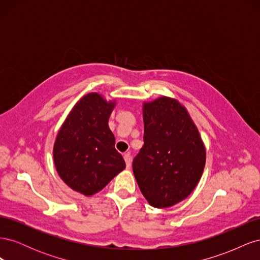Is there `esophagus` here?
<instances>
[{
	"label": "esophagus",
	"instance_id": "esophagus-1",
	"mask_svg": "<svg viewBox=\"0 0 260 260\" xmlns=\"http://www.w3.org/2000/svg\"><path fill=\"white\" fill-rule=\"evenodd\" d=\"M123 158H124V161H125V166H127V169H130L131 168V157H130V154L127 153L123 155Z\"/></svg>",
	"mask_w": 260,
	"mask_h": 260
}]
</instances>
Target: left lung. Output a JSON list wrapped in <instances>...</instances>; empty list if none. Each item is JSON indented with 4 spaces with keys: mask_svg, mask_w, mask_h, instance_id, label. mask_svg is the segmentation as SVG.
<instances>
[{
    "mask_svg": "<svg viewBox=\"0 0 260 260\" xmlns=\"http://www.w3.org/2000/svg\"><path fill=\"white\" fill-rule=\"evenodd\" d=\"M144 145L133 174L149 205L168 208L190 195L202 178L206 148L184 105L160 96L143 102Z\"/></svg>",
    "mask_w": 260,
    "mask_h": 260,
    "instance_id": "8db88e82",
    "label": "left lung"
}]
</instances>
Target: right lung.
<instances>
[{"instance_id": "add662e5", "label": "right lung", "mask_w": 260, "mask_h": 260, "mask_svg": "<svg viewBox=\"0 0 260 260\" xmlns=\"http://www.w3.org/2000/svg\"><path fill=\"white\" fill-rule=\"evenodd\" d=\"M116 106L98 92L77 102L57 132L53 160L60 179L84 196L100 192L125 168L108 119Z\"/></svg>"}]
</instances>
